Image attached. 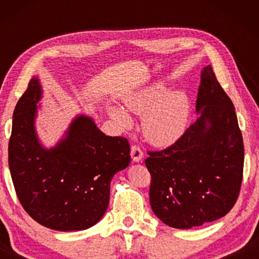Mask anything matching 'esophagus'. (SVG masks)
Masks as SVG:
<instances>
[{
	"label": "esophagus",
	"mask_w": 259,
	"mask_h": 259,
	"mask_svg": "<svg viewBox=\"0 0 259 259\" xmlns=\"http://www.w3.org/2000/svg\"><path fill=\"white\" fill-rule=\"evenodd\" d=\"M131 157H132L133 161H140L144 157L141 148L139 146H137V145H133V146L131 147Z\"/></svg>",
	"instance_id": "esophagus-1"
}]
</instances>
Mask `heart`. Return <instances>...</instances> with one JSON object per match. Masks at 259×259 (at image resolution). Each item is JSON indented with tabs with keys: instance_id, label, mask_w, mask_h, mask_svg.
I'll return each mask as SVG.
<instances>
[{
	"instance_id": "b5f03b06",
	"label": "heart",
	"mask_w": 259,
	"mask_h": 259,
	"mask_svg": "<svg viewBox=\"0 0 259 259\" xmlns=\"http://www.w3.org/2000/svg\"><path fill=\"white\" fill-rule=\"evenodd\" d=\"M166 93L162 83H153L123 98L130 112L144 115L143 131L146 139L157 146L176 143L186 131L190 115V102L184 92ZM112 118L119 125L130 127L132 119L125 109L113 106Z\"/></svg>"
}]
</instances>
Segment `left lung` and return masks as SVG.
<instances>
[{
  "label": "left lung",
  "instance_id": "1",
  "mask_svg": "<svg viewBox=\"0 0 259 259\" xmlns=\"http://www.w3.org/2000/svg\"><path fill=\"white\" fill-rule=\"evenodd\" d=\"M199 118L171 146L148 151L150 203L175 229H191L224 217L243 180L244 145L235 107L211 66L200 74Z\"/></svg>",
  "mask_w": 259,
  "mask_h": 259
}]
</instances>
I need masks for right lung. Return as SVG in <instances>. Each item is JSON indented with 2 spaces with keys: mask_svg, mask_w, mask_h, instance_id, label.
<instances>
[{
  "mask_svg": "<svg viewBox=\"0 0 259 259\" xmlns=\"http://www.w3.org/2000/svg\"><path fill=\"white\" fill-rule=\"evenodd\" d=\"M41 92L33 77L14 111L8 161L17 198L46 228L90 229L107 210L113 176L130 165V143L106 136L93 119L79 115L65 139L46 150L34 127Z\"/></svg>",
  "mask_w": 259,
  "mask_h": 259,
  "instance_id": "1",
  "label": "right lung"
}]
</instances>
